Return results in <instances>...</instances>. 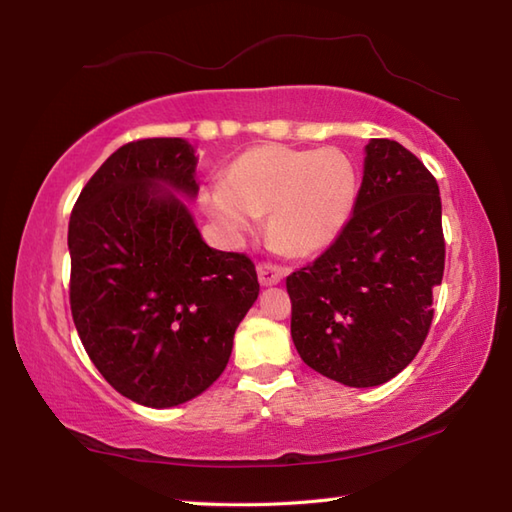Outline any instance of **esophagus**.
Instances as JSON below:
<instances>
[{"label":"esophagus","instance_id":"34e87169","mask_svg":"<svg viewBox=\"0 0 512 512\" xmlns=\"http://www.w3.org/2000/svg\"><path fill=\"white\" fill-rule=\"evenodd\" d=\"M256 269H258L260 285H276L281 283V278L285 276V267L276 263H258Z\"/></svg>","mask_w":512,"mask_h":512}]
</instances>
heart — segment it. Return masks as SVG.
<instances>
[{"mask_svg":"<svg viewBox=\"0 0 512 512\" xmlns=\"http://www.w3.org/2000/svg\"><path fill=\"white\" fill-rule=\"evenodd\" d=\"M359 176L347 153L334 147L294 149L260 144L231 162L225 185L205 194V207L231 234H247L269 214V238L287 252H321L350 220Z\"/></svg>","mask_w":512,"mask_h":512,"instance_id":"1","label":"heart"}]
</instances>
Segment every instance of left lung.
Listing matches in <instances>:
<instances>
[{
    "label": "left lung",
    "instance_id": "obj_1",
    "mask_svg": "<svg viewBox=\"0 0 512 512\" xmlns=\"http://www.w3.org/2000/svg\"><path fill=\"white\" fill-rule=\"evenodd\" d=\"M354 214L314 263L287 276L301 359L372 388L417 356L446 265L439 185L397 140L372 138Z\"/></svg>",
    "mask_w": 512,
    "mask_h": 512
}]
</instances>
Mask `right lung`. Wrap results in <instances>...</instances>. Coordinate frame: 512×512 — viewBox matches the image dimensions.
Returning <instances> with one entry per match:
<instances>
[{
  "mask_svg": "<svg viewBox=\"0 0 512 512\" xmlns=\"http://www.w3.org/2000/svg\"><path fill=\"white\" fill-rule=\"evenodd\" d=\"M194 149L142 138L106 158L69 220L73 323L111 388L149 408L198 397L227 368L258 298L254 260L205 245L165 182L196 196Z\"/></svg>",
  "mask_w": 512,
  "mask_h": 512,
  "instance_id": "obj_1",
  "label": "right lung"
}]
</instances>
